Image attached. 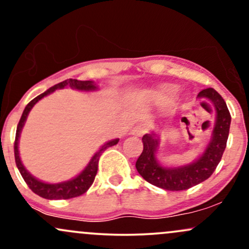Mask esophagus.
Here are the masks:
<instances>
[{
  "mask_svg": "<svg viewBox=\"0 0 249 249\" xmlns=\"http://www.w3.org/2000/svg\"><path fill=\"white\" fill-rule=\"evenodd\" d=\"M147 127H148V125L146 124V123H142V124H139V125H137V126H134L132 128V131H131V134L134 137H142V134L146 132Z\"/></svg>",
  "mask_w": 249,
  "mask_h": 249,
  "instance_id": "34e87169",
  "label": "esophagus"
}]
</instances>
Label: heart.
<instances>
[{
    "mask_svg": "<svg viewBox=\"0 0 249 249\" xmlns=\"http://www.w3.org/2000/svg\"><path fill=\"white\" fill-rule=\"evenodd\" d=\"M176 90L177 89L172 87V85H162V87H160L156 91V95L161 99H170L176 93Z\"/></svg>",
    "mask_w": 249,
    "mask_h": 249,
    "instance_id": "1",
    "label": "heart"
}]
</instances>
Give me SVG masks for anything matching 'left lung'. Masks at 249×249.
<instances>
[{
  "instance_id": "1",
  "label": "left lung",
  "mask_w": 249,
  "mask_h": 249,
  "mask_svg": "<svg viewBox=\"0 0 249 249\" xmlns=\"http://www.w3.org/2000/svg\"><path fill=\"white\" fill-rule=\"evenodd\" d=\"M198 97L213 103L216 111L211 141L204 153L192 164L179 167H165L156 158L159 138L157 134L146 133L142 137L144 150L137 159L136 168L147 182L167 191H185L210 178L221 160L228 134H230L231 113L226 102L212 88L200 91Z\"/></svg>"
}]
</instances>
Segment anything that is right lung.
Listing matches in <instances>:
<instances>
[{
	"mask_svg": "<svg viewBox=\"0 0 249 249\" xmlns=\"http://www.w3.org/2000/svg\"><path fill=\"white\" fill-rule=\"evenodd\" d=\"M65 87H70L72 89H76V90L81 91H93L96 90L97 87L96 84L92 81H77V79H67V81H63L58 84L53 85L50 89H48L45 92L41 93L39 96H37L36 98H34L29 104L27 105L24 108L23 113H22L21 119H19L18 125H17L16 130V137H15V144H14V152H15V161L16 166L18 168L19 173H21L22 178L24 179V181L27 182V185L29 188L33 191L34 193H36L37 196H42L44 199H71L76 198V196H82L90 188L91 185H92L93 180H95V177L97 174V170H98V161L99 158H101L102 153L107 150V147L113 146L117 142H119V139H113V141L107 142V144H104L103 146L99 148L97 152L93 154V157L91 158L90 162L88 164V166L82 171L76 178L68 180V181L59 182V184H47V182H43L41 180L36 179L35 177H33L31 174L25 170V167L22 164L21 158H19L18 153V139L19 134H21L22 128H23V125L25 123V119H27L28 115H29L30 110L33 108L34 105L36 104L39 99H42L43 97L48 96L49 93L53 92V91L57 90V89H63Z\"/></svg>",
	"mask_w": 249,
	"mask_h": 249,
	"instance_id": "obj_1",
	"label": "right lung"
}]
</instances>
